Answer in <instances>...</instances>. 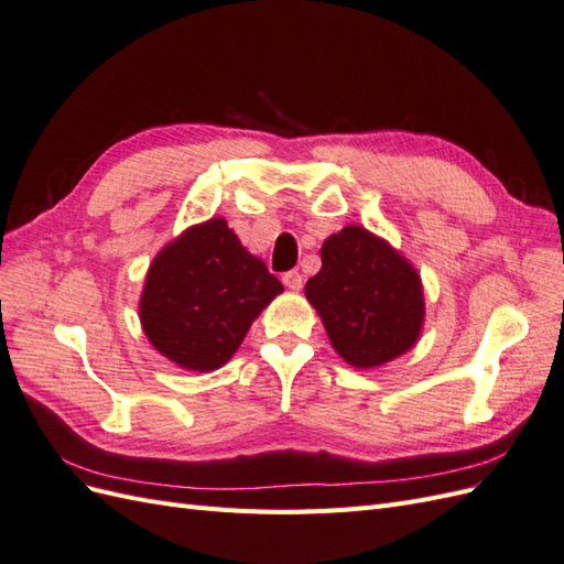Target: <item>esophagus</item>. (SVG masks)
I'll return each instance as SVG.
<instances>
[{
    "label": "esophagus",
    "instance_id": "1",
    "mask_svg": "<svg viewBox=\"0 0 564 564\" xmlns=\"http://www.w3.org/2000/svg\"><path fill=\"white\" fill-rule=\"evenodd\" d=\"M282 282L286 289H292V292H299V289L303 286V275L299 270H289L282 275Z\"/></svg>",
    "mask_w": 564,
    "mask_h": 564
}]
</instances>
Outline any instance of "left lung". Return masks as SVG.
Instances as JSON below:
<instances>
[{
	"label": "left lung",
	"instance_id": "8db88e82",
	"mask_svg": "<svg viewBox=\"0 0 564 564\" xmlns=\"http://www.w3.org/2000/svg\"><path fill=\"white\" fill-rule=\"evenodd\" d=\"M322 268L305 299L322 317L334 350L355 369H373L412 348L425 317L416 268L360 226L327 237Z\"/></svg>",
	"mask_w": 564,
	"mask_h": 564
}]
</instances>
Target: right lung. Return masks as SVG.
Here are the masks:
<instances>
[{"label": "right lung", "mask_w": 564, "mask_h": 564, "mask_svg": "<svg viewBox=\"0 0 564 564\" xmlns=\"http://www.w3.org/2000/svg\"><path fill=\"white\" fill-rule=\"evenodd\" d=\"M282 282L224 218L187 228L150 263L141 294L148 340L191 371L224 367Z\"/></svg>", "instance_id": "right-lung-1"}]
</instances>
